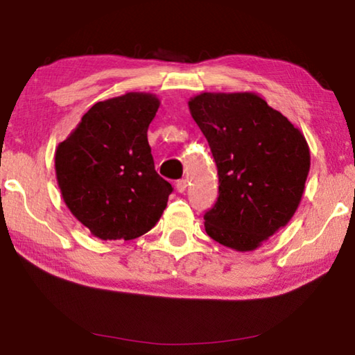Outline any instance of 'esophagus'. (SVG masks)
<instances>
[{
  "label": "esophagus",
  "instance_id": "34e87169",
  "mask_svg": "<svg viewBox=\"0 0 355 355\" xmlns=\"http://www.w3.org/2000/svg\"><path fill=\"white\" fill-rule=\"evenodd\" d=\"M175 188H177V191L180 192V194H182V192H184L186 188H188V182H186V180H178L177 184H175Z\"/></svg>",
  "mask_w": 355,
  "mask_h": 355
}]
</instances>
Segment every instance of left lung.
I'll return each instance as SVG.
<instances>
[{
	"mask_svg": "<svg viewBox=\"0 0 355 355\" xmlns=\"http://www.w3.org/2000/svg\"><path fill=\"white\" fill-rule=\"evenodd\" d=\"M189 112L218 166L219 197L205 213L207 235L252 252L296 213L310 171V148L297 127L255 92H202Z\"/></svg>",
	"mask_w": 355,
	"mask_h": 355,
	"instance_id": "obj_1",
	"label": "left lung"
}]
</instances>
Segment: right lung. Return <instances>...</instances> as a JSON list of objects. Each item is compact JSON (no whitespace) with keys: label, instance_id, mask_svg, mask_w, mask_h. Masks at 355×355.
<instances>
[{"label":"right lung","instance_id":"add662e5","mask_svg":"<svg viewBox=\"0 0 355 355\" xmlns=\"http://www.w3.org/2000/svg\"><path fill=\"white\" fill-rule=\"evenodd\" d=\"M159 103L148 92L98 101L56 147L62 199L95 238H139L167 207L172 186L156 173L147 139Z\"/></svg>","mask_w":355,"mask_h":355}]
</instances>
